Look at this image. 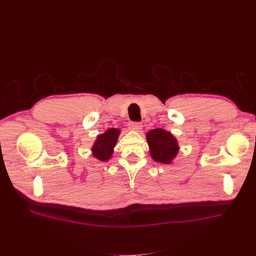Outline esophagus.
<instances>
[{
    "label": "esophagus",
    "instance_id": "esophagus-1",
    "mask_svg": "<svg viewBox=\"0 0 256 256\" xmlns=\"http://www.w3.org/2000/svg\"><path fill=\"white\" fill-rule=\"evenodd\" d=\"M142 128H143V126L141 124H139V122H130V124H128V128L130 130L140 132L142 130Z\"/></svg>",
    "mask_w": 256,
    "mask_h": 256
}]
</instances>
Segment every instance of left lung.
Returning a JSON list of instances; mask_svg holds the SVG:
<instances>
[{
    "label": "left lung",
    "instance_id": "1",
    "mask_svg": "<svg viewBox=\"0 0 256 256\" xmlns=\"http://www.w3.org/2000/svg\"><path fill=\"white\" fill-rule=\"evenodd\" d=\"M150 152L156 162L171 164L178 154L180 145L170 132L163 128H154L146 134Z\"/></svg>",
    "mask_w": 256,
    "mask_h": 256
}]
</instances>
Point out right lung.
<instances>
[{
    "mask_svg": "<svg viewBox=\"0 0 256 256\" xmlns=\"http://www.w3.org/2000/svg\"><path fill=\"white\" fill-rule=\"evenodd\" d=\"M119 135V128H109L102 135H98L96 142L92 145V156L102 160V162L110 160L114 152V147L117 143Z\"/></svg>",
    "mask_w": 256,
    "mask_h": 256,
    "instance_id": "right-lung-1",
    "label": "right lung"
}]
</instances>
